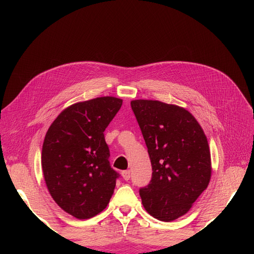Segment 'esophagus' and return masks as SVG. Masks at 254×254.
<instances>
[{
  "label": "esophagus",
  "instance_id": "esophagus-1",
  "mask_svg": "<svg viewBox=\"0 0 254 254\" xmlns=\"http://www.w3.org/2000/svg\"><path fill=\"white\" fill-rule=\"evenodd\" d=\"M122 176H123V178H124V180L128 181L130 179V171H123Z\"/></svg>",
  "mask_w": 254,
  "mask_h": 254
}]
</instances>
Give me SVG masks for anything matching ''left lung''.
I'll list each match as a JSON object with an SVG mask.
<instances>
[{
  "instance_id": "left-lung-1",
  "label": "left lung",
  "mask_w": 254,
  "mask_h": 254,
  "mask_svg": "<svg viewBox=\"0 0 254 254\" xmlns=\"http://www.w3.org/2000/svg\"><path fill=\"white\" fill-rule=\"evenodd\" d=\"M136 118L152 167L147 187L140 190L151 216L173 221L187 214L211 180V153L194 115L182 107L135 99Z\"/></svg>"
}]
</instances>
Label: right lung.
Here are the masks:
<instances>
[{
  "label": "right lung",
  "instance_id": "1",
  "mask_svg": "<svg viewBox=\"0 0 254 254\" xmlns=\"http://www.w3.org/2000/svg\"><path fill=\"white\" fill-rule=\"evenodd\" d=\"M123 99L96 97L68 106L44 137L41 165L52 198L78 219L101 213L113 195L119 174L109 163L104 131Z\"/></svg>",
  "mask_w": 254,
  "mask_h": 254
}]
</instances>
